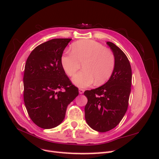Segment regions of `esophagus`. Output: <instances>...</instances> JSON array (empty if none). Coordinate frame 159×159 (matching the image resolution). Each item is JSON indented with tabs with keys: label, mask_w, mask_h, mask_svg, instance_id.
<instances>
[{
	"label": "esophagus",
	"mask_w": 159,
	"mask_h": 159,
	"mask_svg": "<svg viewBox=\"0 0 159 159\" xmlns=\"http://www.w3.org/2000/svg\"><path fill=\"white\" fill-rule=\"evenodd\" d=\"M84 92V89H79V93L80 94H82Z\"/></svg>",
	"instance_id": "1"
}]
</instances>
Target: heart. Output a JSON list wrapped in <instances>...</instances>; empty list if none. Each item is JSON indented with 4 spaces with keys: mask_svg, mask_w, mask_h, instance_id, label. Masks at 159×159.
Returning a JSON list of instances; mask_svg holds the SVG:
<instances>
[{
    "mask_svg": "<svg viewBox=\"0 0 159 159\" xmlns=\"http://www.w3.org/2000/svg\"><path fill=\"white\" fill-rule=\"evenodd\" d=\"M71 54L61 57L65 73L73 76L83 64V71L72 78V82L80 88H88L95 83L102 85L111 78L115 69L113 53L100 43L91 40H78L71 45Z\"/></svg>",
    "mask_w": 159,
    "mask_h": 159,
    "instance_id": "b5f03b06",
    "label": "heart"
}]
</instances>
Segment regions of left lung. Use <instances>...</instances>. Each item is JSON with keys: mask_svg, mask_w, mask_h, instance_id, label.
Here are the masks:
<instances>
[{"mask_svg": "<svg viewBox=\"0 0 159 159\" xmlns=\"http://www.w3.org/2000/svg\"><path fill=\"white\" fill-rule=\"evenodd\" d=\"M115 59L113 73L104 85L84 95L88 98L85 118L88 125L98 132L115 128L125 114L131 93L132 71L125 53L113 43L107 42Z\"/></svg>", "mask_w": 159, "mask_h": 159, "instance_id": "left-lung-1", "label": "left lung"}]
</instances>
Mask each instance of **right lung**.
<instances>
[{"instance_id":"right-lung-1","label":"right lung","mask_w":159,"mask_h":159,"mask_svg":"<svg viewBox=\"0 0 159 159\" xmlns=\"http://www.w3.org/2000/svg\"><path fill=\"white\" fill-rule=\"evenodd\" d=\"M71 40L56 38L43 43L32 51L26 62L24 101L32 121L42 129L59 125L68 105L79 94L61 64L62 54Z\"/></svg>"}]
</instances>
